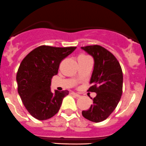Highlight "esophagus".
<instances>
[{
	"instance_id": "34e87169",
	"label": "esophagus",
	"mask_w": 146,
	"mask_h": 146,
	"mask_svg": "<svg viewBox=\"0 0 146 146\" xmlns=\"http://www.w3.org/2000/svg\"><path fill=\"white\" fill-rule=\"evenodd\" d=\"M72 95H74V96L77 97V98H80V95H79V94H77V93H76V92H72Z\"/></svg>"
}]
</instances>
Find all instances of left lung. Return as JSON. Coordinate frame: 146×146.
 Here are the masks:
<instances>
[{"label":"left lung","mask_w":146,"mask_h":146,"mask_svg":"<svg viewBox=\"0 0 146 146\" xmlns=\"http://www.w3.org/2000/svg\"><path fill=\"white\" fill-rule=\"evenodd\" d=\"M81 48L94 59V69L90 82L91 87L88 91L97 94L92 99V105L82 114L84 118L99 123L110 115L121 98L123 72L115 56L104 47L93 45Z\"/></svg>","instance_id":"obj_1"}]
</instances>
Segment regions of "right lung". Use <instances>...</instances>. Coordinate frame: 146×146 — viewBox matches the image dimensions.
<instances>
[{"label":"right lung","instance_id":"1","mask_svg":"<svg viewBox=\"0 0 146 146\" xmlns=\"http://www.w3.org/2000/svg\"><path fill=\"white\" fill-rule=\"evenodd\" d=\"M77 47L41 46L31 51L21 63L16 75L18 92L28 112L36 119H49L59 112L69 91L51 92V82L62 59Z\"/></svg>","mask_w":146,"mask_h":146}]
</instances>
